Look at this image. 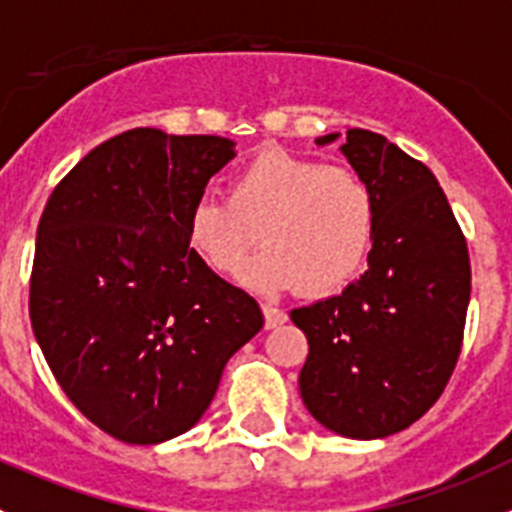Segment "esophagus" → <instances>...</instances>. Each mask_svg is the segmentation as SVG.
Masks as SVG:
<instances>
[{
  "label": "esophagus",
  "instance_id": "obj_1",
  "mask_svg": "<svg viewBox=\"0 0 512 512\" xmlns=\"http://www.w3.org/2000/svg\"><path fill=\"white\" fill-rule=\"evenodd\" d=\"M262 313H265V329H278V326H283L288 321L285 311L270 306V303H262Z\"/></svg>",
  "mask_w": 512,
  "mask_h": 512
}]
</instances>
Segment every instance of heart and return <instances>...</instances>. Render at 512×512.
Masks as SVG:
<instances>
[{
    "label": "heart",
    "instance_id": "obj_1",
    "mask_svg": "<svg viewBox=\"0 0 512 512\" xmlns=\"http://www.w3.org/2000/svg\"><path fill=\"white\" fill-rule=\"evenodd\" d=\"M375 222V196L357 173L270 147L234 173L227 199L193 204L188 242L214 273L237 278L262 234L267 250L245 283L324 296L362 270Z\"/></svg>",
    "mask_w": 512,
    "mask_h": 512
}]
</instances>
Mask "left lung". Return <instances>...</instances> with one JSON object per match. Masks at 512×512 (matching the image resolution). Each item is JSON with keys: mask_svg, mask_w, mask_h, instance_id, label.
Masks as SVG:
<instances>
[{"mask_svg": "<svg viewBox=\"0 0 512 512\" xmlns=\"http://www.w3.org/2000/svg\"><path fill=\"white\" fill-rule=\"evenodd\" d=\"M339 137H316V145ZM339 153L375 196V237L362 278L290 311L308 339L298 388L308 413L334 434L385 439L444 393L472 273L462 229L426 165L367 130H347Z\"/></svg>", "mask_w": 512, "mask_h": 512, "instance_id": "1", "label": "left lung"}]
</instances>
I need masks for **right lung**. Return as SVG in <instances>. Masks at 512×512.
Returning <instances> with one entry per match:
<instances>
[{
	"label": "right lung",
	"instance_id": "obj_1",
	"mask_svg": "<svg viewBox=\"0 0 512 512\" xmlns=\"http://www.w3.org/2000/svg\"><path fill=\"white\" fill-rule=\"evenodd\" d=\"M237 155L216 135L137 127L94 147L38 224L30 321L55 380L124 444L196 426L265 319L188 242V214Z\"/></svg>",
	"mask_w": 512,
	"mask_h": 512
}]
</instances>
